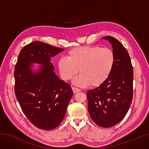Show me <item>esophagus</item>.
<instances>
[{
	"instance_id": "obj_1",
	"label": "esophagus",
	"mask_w": 149,
	"mask_h": 149,
	"mask_svg": "<svg viewBox=\"0 0 149 149\" xmlns=\"http://www.w3.org/2000/svg\"><path fill=\"white\" fill-rule=\"evenodd\" d=\"M72 90H73V92H74V93H77L78 92H79L80 91H81L79 89H78V88L75 87H72Z\"/></svg>"
}]
</instances>
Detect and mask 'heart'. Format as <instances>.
<instances>
[{
    "label": "heart",
    "instance_id": "obj_1",
    "mask_svg": "<svg viewBox=\"0 0 149 149\" xmlns=\"http://www.w3.org/2000/svg\"><path fill=\"white\" fill-rule=\"evenodd\" d=\"M115 63L114 52L109 48L85 46L74 48L57 63L62 79L68 81L78 72L81 74L73 80L75 85L87 87L102 84L112 72Z\"/></svg>",
    "mask_w": 149,
    "mask_h": 149
}]
</instances>
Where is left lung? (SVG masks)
Here are the masks:
<instances>
[{"label": "left lung", "mask_w": 149, "mask_h": 149, "mask_svg": "<svg viewBox=\"0 0 149 149\" xmlns=\"http://www.w3.org/2000/svg\"><path fill=\"white\" fill-rule=\"evenodd\" d=\"M112 47L115 63L112 72L102 84L87 93L91 118L102 127H112L127 114L133 99V66L130 56L122 44L107 36Z\"/></svg>", "instance_id": "1"}]
</instances>
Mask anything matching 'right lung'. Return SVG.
I'll return each instance as SVG.
<instances>
[{"label": "right lung", "mask_w": 149, "mask_h": 149, "mask_svg": "<svg viewBox=\"0 0 149 149\" xmlns=\"http://www.w3.org/2000/svg\"><path fill=\"white\" fill-rule=\"evenodd\" d=\"M64 50L34 41L23 48L15 65V95L27 119L39 129L58 126L73 96L70 85L57 76L50 62ZM33 63L42 65L37 72Z\"/></svg>", "instance_id": "right-lung-1"}]
</instances>
